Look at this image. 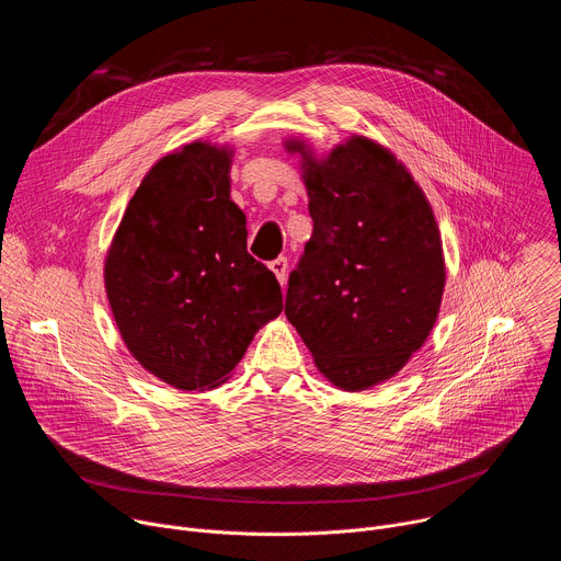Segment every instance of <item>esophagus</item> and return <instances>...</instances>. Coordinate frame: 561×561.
<instances>
[{
  "mask_svg": "<svg viewBox=\"0 0 561 561\" xmlns=\"http://www.w3.org/2000/svg\"><path fill=\"white\" fill-rule=\"evenodd\" d=\"M268 266H271V271L275 273V277L279 279V284L284 286V284H286V273H288V260H286V257H277V260H273Z\"/></svg>",
  "mask_w": 561,
  "mask_h": 561,
  "instance_id": "1",
  "label": "esophagus"
}]
</instances>
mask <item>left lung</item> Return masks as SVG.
<instances>
[{
  "instance_id": "8db88e82",
  "label": "left lung",
  "mask_w": 561,
  "mask_h": 561,
  "mask_svg": "<svg viewBox=\"0 0 561 561\" xmlns=\"http://www.w3.org/2000/svg\"><path fill=\"white\" fill-rule=\"evenodd\" d=\"M312 234L284 312L335 386L364 390L426 342L444 293L433 210L397 159L364 137L314 162L301 141Z\"/></svg>"
}]
</instances>
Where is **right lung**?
<instances>
[{"instance_id": "right-lung-1", "label": "right lung", "mask_w": 561, "mask_h": 561, "mask_svg": "<svg viewBox=\"0 0 561 561\" xmlns=\"http://www.w3.org/2000/svg\"><path fill=\"white\" fill-rule=\"evenodd\" d=\"M228 169V152L202 141L159 159L106 257V293L128 351L182 390L219 386L282 312L279 282L247 251Z\"/></svg>"}]
</instances>
